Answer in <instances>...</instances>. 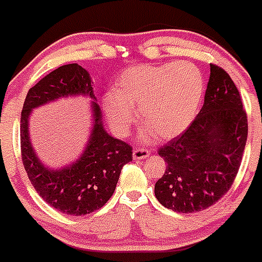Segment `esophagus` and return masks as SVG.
Instances as JSON below:
<instances>
[{"label":"esophagus","mask_w":262,"mask_h":262,"mask_svg":"<svg viewBox=\"0 0 262 262\" xmlns=\"http://www.w3.org/2000/svg\"><path fill=\"white\" fill-rule=\"evenodd\" d=\"M149 156V150L147 148H135L133 152L134 160H144Z\"/></svg>","instance_id":"1"}]
</instances>
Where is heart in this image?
Wrapping results in <instances>:
<instances>
[{"mask_svg":"<svg viewBox=\"0 0 262 262\" xmlns=\"http://www.w3.org/2000/svg\"><path fill=\"white\" fill-rule=\"evenodd\" d=\"M203 95V74L195 64L169 62L123 71L117 90L104 96L102 106L110 126L119 135H126L136 123L134 107H138L148 124L145 136L156 133L161 139H171L195 119Z\"/></svg>","mask_w":262,"mask_h":262,"instance_id":"b5f03b06","label":"heart"}]
</instances>
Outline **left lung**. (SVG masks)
<instances>
[{
  "label": "left lung",
  "mask_w": 262,
  "mask_h": 262,
  "mask_svg": "<svg viewBox=\"0 0 262 262\" xmlns=\"http://www.w3.org/2000/svg\"><path fill=\"white\" fill-rule=\"evenodd\" d=\"M248 136L247 113L229 74L210 63L204 105L184 133L158 149L166 162L155 195L165 208L195 213L232 186Z\"/></svg>",
  "instance_id": "1"
}]
</instances>
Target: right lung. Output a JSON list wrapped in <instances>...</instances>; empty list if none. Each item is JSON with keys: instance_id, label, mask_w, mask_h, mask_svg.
Returning a JSON list of instances; mask_svg holds the SVG:
<instances>
[{"instance_id": "1", "label": "right lung", "mask_w": 262, "mask_h": 262, "mask_svg": "<svg viewBox=\"0 0 262 262\" xmlns=\"http://www.w3.org/2000/svg\"><path fill=\"white\" fill-rule=\"evenodd\" d=\"M75 95L95 98L90 74L78 63L58 67L30 88L21 109L20 150L28 178L42 200L64 214L84 215L102 208L112 198L122 167L133 161V147L105 131L100 107L93 101V128L81 157L59 170L44 166L28 135L31 112L59 97Z\"/></svg>"}]
</instances>
